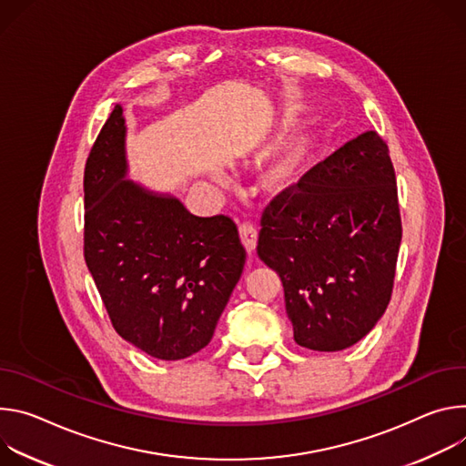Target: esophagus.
<instances>
[{
    "label": "esophagus",
    "mask_w": 466,
    "mask_h": 466,
    "mask_svg": "<svg viewBox=\"0 0 466 466\" xmlns=\"http://www.w3.org/2000/svg\"><path fill=\"white\" fill-rule=\"evenodd\" d=\"M238 233H240V240H242L246 251L253 253L255 246H257V228L253 224H249V222H244L238 228Z\"/></svg>",
    "instance_id": "esophagus-1"
}]
</instances>
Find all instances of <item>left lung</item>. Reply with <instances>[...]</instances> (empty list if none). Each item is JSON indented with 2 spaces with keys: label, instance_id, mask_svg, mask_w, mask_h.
Listing matches in <instances>:
<instances>
[{
  "label": "left lung",
  "instance_id": "left-lung-1",
  "mask_svg": "<svg viewBox=\"0 0 466 466\" xmlns=\"http://www.w3.org/2000/svg\"><path fill=\"white\" fill-rule=\"evenodd\" d=\"M261 226L257 255L281 278L299 346L340 351L372 331L390 301L401 242L396 176L376 131L278 194Z\"/></svg>",
  "mask_w": 466,
  "mask_h": 466
}]
</instances>
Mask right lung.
Returning <instances> with one entry per match:
<instances>
[{"instance_id": "add662e5", "label": "right lung", "mask_w": 466, "mask_h": 466, "mask_svg": "<svg viewBox=\"0 0 466 466\" xmlns=\"http://www.w3.org/2000/svg\"><path fill=\"white\" fill-rule=\"evenodd\" d=\"M126 135L116 106L85 167V261L116 333L179 360L211 342L246 249L231 218L194 217L176 196L127 179Z\"/></svg>"}]
</instances>
